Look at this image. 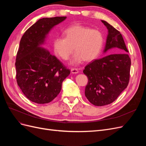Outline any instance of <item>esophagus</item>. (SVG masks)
Wrapping results in <instances>:
<instances>
[{
    "instance_id": "34e87169",
    "label": "esophagus",
    "mask_w": 146,
    "mask_h": 146,
    "mask_svg": "<svg viewBox=\"0 0 146 146\" xmlns=\"http://www.w3.org/2000/svg\"><path fill=\"white\" fill-rule=\"evenodd\" d=\"M70 71H71L72 74H78V70L77 69H74V68H72L71 69H70Z\"/></svg>"
}]
</instances>
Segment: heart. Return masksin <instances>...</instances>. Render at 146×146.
<instances>
[{"instance_id":"heart-1","label":"heart","mask_w":146,"mask_h":146,"mask_svg":"<svg viewBox=\"0 0 146 146\" xmlns=\"http://www.w3.org/2000/svg\"><path fill=\"white\" fill-rule=\"evenodd\" d=\"M64 35L65 38L57 36L53 41L54 50L61 59L67 60L74 49L77 52L70 60V64L74 66L81 64L84 60H94L99 55L104 38L98 30L74 25L66 29Z\"/></svg>"}]
</instances>
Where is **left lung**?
I'll list each match as a JSON object with an SVG mask.
<instances>
[{
    "instance_id": "1",
    "label": "left lung",
    "mask_w": 146,
    "mask_h": 146,
    "mask_svg": "<svg viewBox=\"0 0 146 146\" xmlns=\"http://www.w3.org/2000/svg\"><path fill=\"white\" fill-rule=\"evenodd\" d=\"M101 21L108 30L104 49L106 56L88 64L83 71L88 78L85 96L96 106L110 104L117 98L129 84L131 66L121 33L107 22Z\"/></svg>"
}]
</instances>
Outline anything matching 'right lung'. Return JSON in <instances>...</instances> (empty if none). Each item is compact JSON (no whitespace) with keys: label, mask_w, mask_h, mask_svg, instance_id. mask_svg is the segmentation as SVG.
<instances>
[{"label":"right lung","mask_w":146,"mask_h":146,"mask_svg":"<svg viewBox=\"0 0 146 146\" xmlns=\"http://www.w3.org/2000/svg\"><path fill=\"white\" fill-rule=\"evenodd\" d=\"M66 18L39 19L20 41L15 63L17 83L26 98L33 102H50L60 93L63 82L70 74V70L42 47L50 31Z\"/></svg>","instance_id":"add662e5"}]
</instances>
